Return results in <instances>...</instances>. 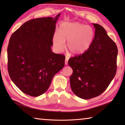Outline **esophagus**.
<instances>
[{"mask_svg": "<svg viewBox=\"0 0 125 125\" xmlns=\"http://www.w3.org/2000/svg\"><path fill=\"white\" fill-rule=\"evenodd\" d=\"M68 57H65V65H67V64H68Z\"/></svg>", "mask_w": 125, "mask_h": 125, "instance_id": "obj_1", "label": "esophagus"}]
</instances>
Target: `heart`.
Wrapping results in <instances>:
<instances>
[{
    "label": "heart",
    "mask_w": 125,
    "mask_h": 125,
    "mask_svg": "<svg viewBox=\"0 0 125 125\" xmlns=\"http://www.w3.org/2000/svg\"><path fill=\"white\" fill-rule=\"evenodd\" d=\"M94 33L92 27L79 22H63L59 27L58 33L52 38L53 46L57 52L64 50L65 42L67 49L73 55L84 53L92 45Z\"/></svg>",
    "instance_id": "heart-1"
}]
</instances>
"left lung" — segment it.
Segmentation results:
<instances>
[{"instance_id":"obj_1","label":"left lung","mask_w":125,"mask_h":125,"mask_svg":"<svg viewBox=\"0 0 125 125\" xmlns=\"http://www.w3.org/2000/svg\"><path fill=\"white\" fill-rule=\"evenodd\" d=\"M95 35L89 48L81 55L69 59L73 69L72 90L80 98L100 95L108 87L116 72L117 48L103 26L93 24Z\"/></svg>"}]
</instances>
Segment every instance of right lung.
<instances>
[{
  "instance_id": "1",
  "label": "right lung",
  "mask_w": 125,
  "mask_h": 125,
  "mask_svg": "<svg viewBox=\"0 0 125 125\" xmlns=\"http://www.w3.org/2000/svg\"><path fill=\"white\" fill-rule=\"evenodd\" d=\"M60 14L24 23L12 33L8 45L10 77L25 94L38 96L49 88L64 65L65 56L52 51V38Z\"/></svg>"
}]
</instances>
